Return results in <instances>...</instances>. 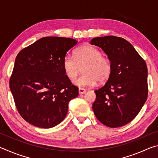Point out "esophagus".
Segmentation results:
<instances>
[{
  "mask_svg": "<svg viewBox=\"0 0 158 158\" xmlns=\"http://www.w3.org/2000/svg\"><path fill=\"white\" fill-rule=\"evenodd\" d=\"M85 92V89H83V88H79V94H84Z\"/></svg>",
  "mask_w": 158,
  "mask_h": 158,
  "instance_id": "obj_1",
  "label": "esophagus"
}]
</instances>
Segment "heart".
I'll return each mask as SVG.
<instances>
[{"instance_id":"1","label":"heart","mask_w":158,"mask_h":158,"mask_svg":"<svg viewBox=\"0 0 158 158\" xmlns=\"http://www.w3.org/2000/svg\"><path fill=\"white\" fill-rule=\"evenodd\" d=\"M81 76L74 81V84L80 87L93 86L97 81L105 82L111 75L112 63L107 57L102 56V53L97 48L85 45L77 49L74 57L67 55L63 58V68L66 77L73 80L83 68Z\"/></svg>"}]
</instances>
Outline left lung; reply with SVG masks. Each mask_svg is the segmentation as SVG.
<instances>
[{"label":"left lung","mask_w":158,"mask_h":158,"mask_svg":"<svg viewBox=\"0 0 158 158\" xmlns=\"http://www.w3.org/2000/svg\"><path fill=\"white\" fill-rule=\"evenodd\" d=\"M90 44L100 47L112 63L107 81L95 90L93 112L106 126H123L137 116L146 101L148 69L145 60L122 37H95Z\"/></svg>","instance_id":"8db88e82"}]
</instances>
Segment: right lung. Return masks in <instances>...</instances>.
<instances>
[{"mask_svg": "<svg viewBox=\"0 0 158 158\" xmlns=\"http://www.w3.org/2000/svg\"><path fill=\"white\" fill-rule=\"evenodd\" d=\"M74 39L44 37L21 50L16 57L10 89L19 114L29 123L50 128L65 118L78 87L66 77L63 60L75 46Z\"/></svg>", "mask_w": 158, "mask_h": 158, "instance_id": "right-lung-1", "label": "right lung"}]
</instances>
